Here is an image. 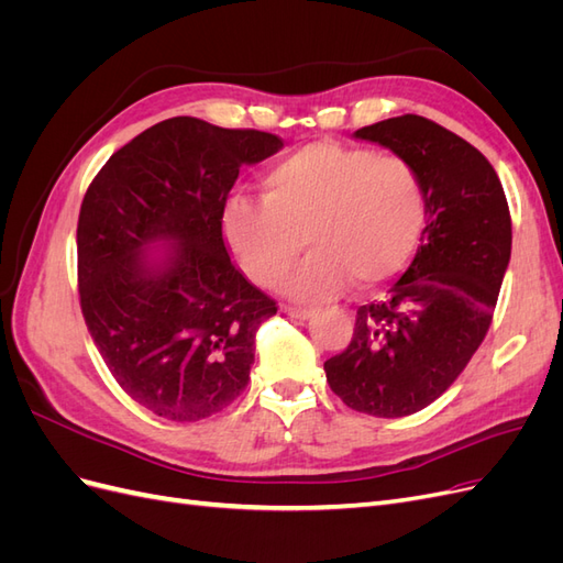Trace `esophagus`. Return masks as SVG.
<instances>
[{
    "label": "esophagus",
    "instance_id": "1",
    "mask_svg": "<svg viewBox=\"0 0 563 563\" xmlns=\"http://www.w3.org/2000/svg\"><path fill=\"white\" fill-rule=\"evenodd\" d=\"M282 312H284L286 317H294V319H300V321H305V319L314 317V312H312V310H305V308H294V305H282Z\"/></svg>",
    "mask_w": 563,
    "mask_h": 563
}]
</instances>
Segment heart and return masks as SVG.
Returning a JSON list of instances; mask_svg holds the SVG:
<instances>
[{
    "label": "heart",
    "instance_id": "1",
    "mask_svg": "<svg viewBox=\"0 0 563 563\" xmlns=\"http://www.w3.org/2000/svg\"><path fill=\"white\" fill-rule=\"evenodd\" d=\"M424 220L428 192L411 162L371 147L312 143L269 168L261 199H228L223 234L261 286L277 284L308 244L312 253L284 282V294L319 302L350 282L368 291L397 277L413 258Z\"/></svg>",
    "mask_w": 563,
    "mask_h": 563
}]
</instances>
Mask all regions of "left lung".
<instances>
[{"label": "left lung", "mask_w": 563, "mask_h": 563, "mask_svg": "<svg viewBox=\"0 0 563 563\" xmlns=\"http://www.w3.org/2000/svg\"><path fill=\"white\" fill-rule=\"evenodd\" d=\"M354 139L416 166L428 220L413 263L385 300L356 310L347 350L323 371L354 411L404 418L444 395L482 345L512 253V218L488 159L430 119H383Z\"/></svg>", "instance_id": "1"}]
</instances>
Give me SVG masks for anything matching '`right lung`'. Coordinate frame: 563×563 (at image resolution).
I'll return each mask as SVG.
<instances>
[{
  "label": "right lung",
  "mask_w": 563,
  "mask_h": 563,
  "mask_svg": "<svg viewBox=\"0 0 563 563\" xmlns=\"http://www.w3.org/2000/svg\"><path fill=\"white\" fill-rule=\"evenodd\" d=\"M282 147L265 131L164 119L84 195L81 314L114 380L155 416L209 418L249 383L255 333L277 308L232 265L223 207L240 168Z\"/></svg>",
  "instance_id": "obj_1"
}]
</instances>
